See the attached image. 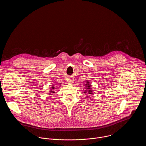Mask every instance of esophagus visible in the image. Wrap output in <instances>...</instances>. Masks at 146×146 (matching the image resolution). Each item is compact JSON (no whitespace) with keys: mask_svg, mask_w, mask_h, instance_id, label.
Here are the masks:
<instances>
[{"mask_svg":"<svg viewBox=\"0 0 146 146\" xmlns=\"http://www.w3.org/2000/svg\"><path fill=\"white\" fill-rule=\"evenodd\" d=\"M74 80H73V78H69L68 79V82H69V83H71V84H72V83H73L74 82V81H73Z\"/></svg>","mask_w":146,"mask_h":146,"instance_id":"34e87169","label":"esophagus"}]
</instances>
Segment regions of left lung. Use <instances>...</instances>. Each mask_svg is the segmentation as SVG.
<instances>
[{"label": "left lung", "mask_w": 146, "mask_h": 146, "mask_svg": "<svg viewBox=\"0 0 146 146\" xmlns=\"http://www.w3.org/2000/svg\"><path fill=\"white\" fill-rule=\"evenodd\" d=\"M84 88H85V90H84V93H87L88 94H89L90 95H92L94 94V92L92 91V90L91 89V85L90 84V82H88V81H87V80L86 82V84H84ZM87 97L88 98V96Z\"/></svg>", "instance_id": "obj_1"}]
</instances>
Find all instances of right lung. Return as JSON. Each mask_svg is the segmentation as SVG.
Returning <instances> with one entry per match:
<instances>
[{"mask_svg":"<svg viewBox=\"0 0 146 146\" xmlns=\"http://www.w3.org/2000/svg\"><path fill=\"white\" fill-rule=\"evenodd\" d=\"M54 89H55V87H54V86H52L51 87V90L48 92H49L48 94H52V93H54V92H55Z\"/></svg>","mask_w":146,"mask_h":146,"instance_id":"add662e5","label":"right lung"}]
</instances>
